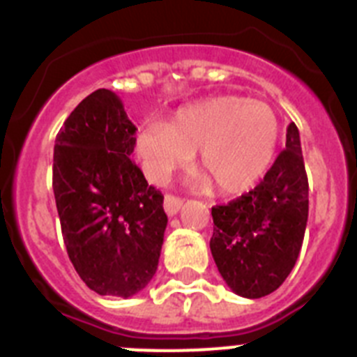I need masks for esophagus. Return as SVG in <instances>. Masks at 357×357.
Listing matches in <instances>:
<instances>
[{
    "instance_id": "esophagus-1",
    "label": "esophagus",
    "mask_w": 357,
    "mask_h": 357,
    "mask_svg": "<svg viewBox=\"0 0 357 357\" xmlns=\"http://www.w3.org/2000/svg\"><path fill=\"white\" fill-rule=\"evenodd\" d=\"M182 204H184V200L178 197H173V195H166L164 197V211H166L168 216H175L181 211Z\"/></svg>"
}]
</instances>
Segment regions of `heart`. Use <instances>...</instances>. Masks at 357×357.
Listing matches in <instances>:
<instances>
[{"label":"heart","mask_w":357,"mask_h":357,"mask_svg":"<svg viewBox=\"0 0 357 357\" xmlns=\"http://www.w3.org/2000/svg\"><path fill=\"white\" fill-rule=\"evenodd\" d=\"M280 125L275 110L243 96H214L181 107L164 125L148 123L135 137V153L151 182L166 184L188 168L198 151V166L225 195H241L263 181L275 160Z\"/></svg>","instance_id":"1"}]
</instances>
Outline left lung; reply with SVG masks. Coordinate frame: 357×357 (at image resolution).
<instances>
[{
    "label": "left lung",
    "mask_w": 357,
    "mask_h": 357,
    "mask_svg": "<svg viewBox=\"0 0 357 357\" xmlns=\"http://www.w3.org/2000/svg\"><path fill=\"white\" fill-rule=\"evenodd\" d=\"M309 185L295 123L286 150L250 193L213 207L211 254L232 291L261 298L275 291L293 270L304 241Z\"/></svg>",
    "instance_id": "obj_1"
}]
</instances>
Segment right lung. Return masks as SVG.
Listing matches in <instances>:
<instances>
[{"label":"right lung","instance_id":"right-lung-1","mask_svg":"<svg viewBox=\"0 0 357 357\" xmlns=\"http://www.w3.org/2000/svg\"><path fill=\"white\" fill-rule=\"evenodd\" d=\"M135 125L109 89L82 100L56 134L53 193L66 250L87 288L134 296L155 275L168 216L130 160Z\"/></svg>","mask_w":357,"mask_h":357}]
</instances>
